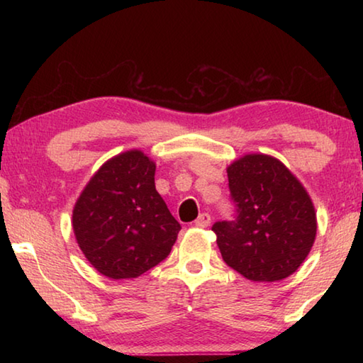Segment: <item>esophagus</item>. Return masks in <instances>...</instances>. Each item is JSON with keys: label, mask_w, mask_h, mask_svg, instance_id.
<instances>
[{"label": "esophagus", "mask_w": 363, "mask_h": 363, "mask_svg": "<svg viewBox=\"0 0 363 363\" xmlns=\"http://www.w3.org/2000/svg\"><path fill=\"white\" fill-rule=\"evenodd\" d=\"M210 224H211V216L208 213H201L195 220V225L200 227V229H205V227H208Z\"/></svg>", "instance_id": "esophagus-1"}]
</instances>
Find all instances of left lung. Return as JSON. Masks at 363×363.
I'll list each match as a JSON object with an SVG mask.
<instances>
[{"label": "left lung", "instance_id": "obj_1", "mask_svg": "<svg viewBox=\"0 0 363 363\" xmlns=\"http://www.w3.org/2000/svg\"><path fill=\"white\" fill-rule=\"evenodd\" d=\"M238 216L211 230L223 259L245 279L279 281L309 255L317 235L314 203L279 158L247 153L227 167Z\"/></svg>", "mask_w": 363, "mask_h": 363}]
</instances>
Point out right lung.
Instances as JSON below:
<instances>
[{
  "label": "right lung",
  "mask_w": 363,
  "mask_h": 363,
  "mask_svg": "<svg viewBox=\"0 0 363 363\" xmlns=\"http://www.w3.org/2000/svg\"><path fill=\"white\" fill-rule=\"evenodd\" d=\"M155 169L143 150L121 152L96 171L73 206L78 247L108 279H136L155 267L181 230L157 192Z\"/></svg>",
  "instance_id": "obj_1"
}]
</instances>
